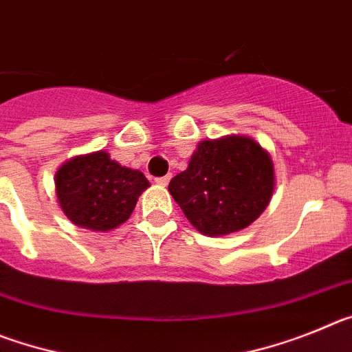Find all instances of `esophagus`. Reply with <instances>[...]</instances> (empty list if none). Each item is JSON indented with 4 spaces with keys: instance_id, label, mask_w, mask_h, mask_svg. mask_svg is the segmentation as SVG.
Instances as JSON below:
<instances>
[{
    "instance_id": "1",
    "label": "esophagus",
    "mask_w": 352,
    "mask_h": 352,
    "mask_svg": "<svg viewBox=\"0 0 352 352\" xmlns=\"http://www.w3.org/2000/svg\"><path fill=\"white\" fill-rule=\"evenodd\" d=\"M169 179H170V176H160V178H157V179H155V182H157L158 185L166 186L167 183H169Z\"/></svg>"
}]
</instances>
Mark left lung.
Masks as SVG:
<instances>
[{
	"label": "left lung",
	"mask_w": 352,
	"mask_h": 352,
	"mask_svg": "<svg viewBox=\"0 0 352 352\" xmlns=\"http://www.w3.org/2000/svg\"><path fill=\"white\" fill-rule=\"evenodd\" d=\"M275 188L270 153L247 135L199 142L169 192L188 222L206 236L241 231L266 210Z\"/></svg>",
	"instance_id": "8db88e82"
}]
</instances>
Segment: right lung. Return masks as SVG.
Masks as SVG:
<instances>
[{
    "label": "right lung",
    "instance_id": "1",
    "mask_svg": "<svg viewBox=\"0 0 352 352\" xmlns=\"http://www.w3.org/2000/svg\"><path fill=\"white\" fill-rule=\"evenodd\" d=\"M56 195L67 219L91 231H111L129 220L149 186L141 170L120 166L107 151L79 155L54 176Z\"/></svg>",
    "mask_w": 352,
    "mask_h": 352
}]
</instances>
